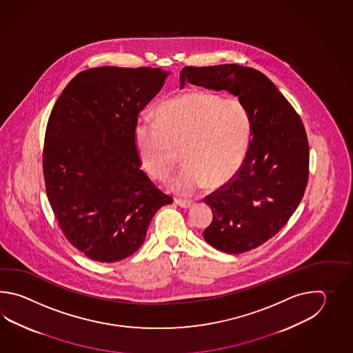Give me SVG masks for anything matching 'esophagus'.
Wrapping results in <instances>:
<instances>
[{
	"mask_svg": "<svg viewBox=\"0 0 353 353\" xmlns=\"http://www.w3.org/2000/svg\"><path fill=\"white\" fill-rule=\"evenodd\" d=\"M175 202H176V204L180 205L181 208H189V207L193 204L192 201H187V199H176Z\"/></svg>",
	"mask_w": 353,
	"mask_h": 353,
	"instance_id": "1",
	"label": "esophagus"
}]
</instances>
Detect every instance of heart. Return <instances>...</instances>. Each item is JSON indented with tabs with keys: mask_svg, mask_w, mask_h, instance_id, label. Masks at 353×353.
Masks as SVG:
<instances>
[{
	"mask_svg": "<svg viewBox=\"0 0 353 353\" xmlns=\"http://www.w3.org/2000/svg\"><path fill=\"white\" fill-rule=\"evenodd\" d=\"M252 121L237 97L221 98L195 90L160 105L157 121L143 116L135 126V143L143 169L165 180L178 163L184 168L170 183L172 190L193 194L210 183L223 185L239 173L248 155Z\"/></svg>",
	"mask_w": 353,
	"mask_h": 353,
	"instance_id": "b5f03b06",
	"label": "heart"
}]
</instances>
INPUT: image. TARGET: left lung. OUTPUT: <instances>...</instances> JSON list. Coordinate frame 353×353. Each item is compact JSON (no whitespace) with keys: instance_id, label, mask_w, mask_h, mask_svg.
Instances as JSON below:
<instances>
[{"instance_id":"left-lung-1","label":"left lung","mask_w":353,"mask_h":353,"mask_svg":"<svg viewBox=\"0 0 353 353\" xmlns=\"http://www.w3.org/2000/svg\"><path fill=\"white\" fill-rule=\"evenodd\" d=\"M185 82L227 90L248 107L252 137L232 179L204 198L213 219L203 232L210 246L242 254L261 246L288 223L309 178V145L299 114L275 84L254 68L239 64L184 67Z\"/></svg>"}]
</instances>
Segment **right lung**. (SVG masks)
<instances>
[{"instance_id": "add662e5", "label": "right lung", "mask_w": 353, "mask_h": 353, "mask_svg": "<svg viewBox=\"0 0 353 353\" xmlns=\"http://www.w3.org/2000/svg\"><path fill=\"white\" fill-rule=\"evenodd\" d=\"M160 68L101 67L68 83L48 121L46 195L60 230L99 263L135 254L151 219L173 198L141 169L139 113L164 85Z\"/></svg>"}]
</instances>
